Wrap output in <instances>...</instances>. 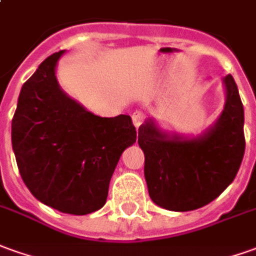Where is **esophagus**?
<instances>
[{
    "mask_svg": "<svg viewBox=\"0 0 256 256\" xmlns=\"http://www.w3.org/2000/svg\"><path fill=\"white\" fill-rule=\"evenodd\" d=\"M144 120H145V114H144L142 111H135V112L132 114V122H134V125H135V128H136V130H138L139 126L142 125Z\"/></svg>",
    "mask_w": 256,
    "mask_h": 256,
    "instance_id": "1",
    "label": "esophagus"
}]
</instances>
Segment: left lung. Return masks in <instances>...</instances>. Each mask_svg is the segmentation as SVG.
Masks as SVG:
<instances>
[{
	"label": "left lung",
	"instance_id": "1",
	"mask_svg": "<svg viewBox=\"0 0 256 256\" xmlns=\"http://www.w3.org/2000/svg\"><path fill=\"white\" fill-rule=\"evenodd\" d=\"M222 84L223 110L200 134L168 131L154 118L139 126L149 196L163 209L188 212L208 205L238 172L246 150L244 107L234 78L226 75Z\"/></svg>",
	"mask_w": 256,
	"mask_h": 256
}]
</instances>
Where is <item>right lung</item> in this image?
<instances>
[{"label":"right lung","instance_id":"obj_1","mask_svg":"<svg viewBox=\"0 0 256 256\" xmlns=\"http://www.w3.org/2000/svg\"><path fill=\"white\" fill-rule=\"evenodd\" d=\"M66 51L46 58L22 86L12 118V149L33 196L70 214L104 206L122 152L136 142L131 117H98L58 84Z\"/></svg>","mask_w":256,"mask_h":256}]
</instances>
